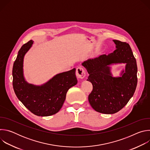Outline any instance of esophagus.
I'll use <instances>...</instances> for the list:
<instances>
[{
	"label": "esophagus",
	"mask_w": 150,
	"mask_h": 150,
	"mask_svg": "<svg viewBox=\"0 0 150 150\" xmlns=\"http://www.w3.org/2000/svg\"><path fill=\"white\" fill-rule=\"evenodd\" d=\"M76 75L78 78L83 79L84 78L85 75H86V72H85V71L83 68L79 67L76 69Z\"/></svg>",
	"instance_id": "34e87169"
}]
</instances>
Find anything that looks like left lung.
Instances as JSON below:
<instances>
[{
  "label": "left lung",
  "mask_w": 150,
  "mask_h": 150,
  "mask_svg": "<svg viewBox=\"0 0 150 150\" xmlns=\"http://www.w3.org/2000/svg\"><path fill=\"white\" fill-rule=\"evenodd\" d=\"M116 49L112 53L100 55L82 63L89 74L87 81L93 84L88 101L93 109L104 114L120 110L133 96L137 85V61L128 43L113 40ZM126 63L125 71L120 77H113L109 66Z\"/></svg>",
  "instance_id": "left-lung-1"
}]
</instances>
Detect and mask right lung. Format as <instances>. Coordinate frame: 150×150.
I'll use <instances>...</instances> for the list:
<instances>
[{"instance_id": "1", "label": "right lung", "mask_w": 150, "mask_h": 150, "mask_svg": "<svg viewBox=\"0 0 150 150\" xmlns=\"http://www.w3.org/2000/svg\"><path fill=\"white\" fill-rule=\"evenodd\" d=\"M33 43V40L29 41L18 52L12 69L13 88L18 98L31 113L49 116L60 110L67 91L77 83L75 68L56 75L41 86L27 83L23 75V60Z\"/></svg>"}]
</instances>
